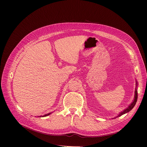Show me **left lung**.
<instances>
[{
  "instance_id": "1",
  "label": "left lung",
  "mask_w": 147,
  "mask_h": 147,
  "mask_svg": "<svg viewBox=\"0 0 147 147\" xmlns=\"http://www.w3.org/2000/svg\"><path fill=\"white\" fill-rule=\"evenodd\" d=\"M137 86H138V82H137V80H136V88H135V96H134V99L133 100L132 102L131 103L126 109H125L123 111H121L117 115V117H115L113 119H115L116 117H120L121 116V115L125 114L128 112H129L131 110H132L133 108L134 107V106L135 105L136 103V101H137V99H138V91H137Z\"/></svg>"
}]
</instances>
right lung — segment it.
Here are the masks:
<instances>
[{
    "label": "right lung",
    "mask_w": 147,
    "mask_h": 147,
    "mask_svg": "<svg viewBox=\"0 0 147 147\" xmlns=\"http://www.w3.org/2000/svg\"><path fill=\"white\" fill-rule=\"evenodd\" d=\"M51 114H52V112H51V113H48V114H45V115H40V116H38V117H46V116H48V115H50Z\"/></svg>",
    "instance_id": "right-lung-1"
}]
</instances>
